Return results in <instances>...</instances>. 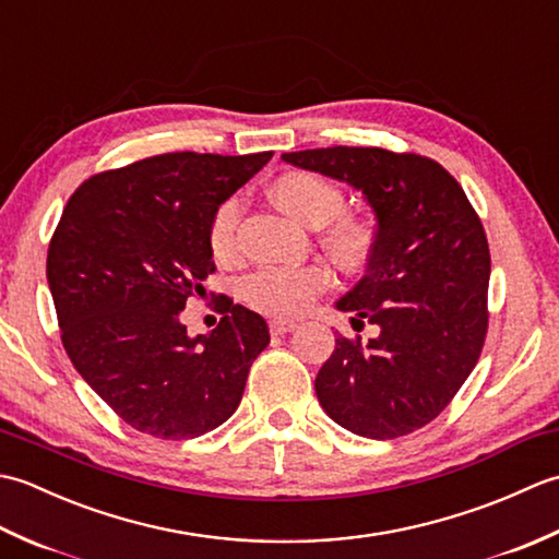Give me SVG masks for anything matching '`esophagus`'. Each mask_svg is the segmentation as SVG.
Segmentation results:
<instances>
[{"label": "esophagus", "mask_w": 559, "mask_h": 559, "mask_svg": "<svg viewBox=\"0 0 559 559\" xmlns=\"http://www.w3.org/2000/svg\"><path fill=\"white\" fill-rule=\"evenodd\" d=\"M295 326H298V324H295L293 322V319H271V322H269V329H271V334L273 336H283V334H288V331H293Z\"/></svg>", "instance_id": "34e87169"}]
</instances>
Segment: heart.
<instances>
[{
  "label": "heart",
  "mask_w": 559,
  "mask_h": 559,
  "mask_svg": "<svg viewBox=\"0 0 559 559\" xmlns=\"http://www.w3.org/2000/svg\"><path fill=\"white\" fill-rule=\"evenodd\" d=\"M276 204L307 225L324 223V245L343 261H358L370 247V228L343 211V192L329 180L312 173H286L271 187ZM237 225H240V201L235 197L223 201L213 213L209 240L218 259L237 254ZM329 286L324 266H266L254 271L242 283V298L266 314H300Z\"/></svg>",
  "instance_id": "1"
}]
</instances>
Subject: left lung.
I'll return each mask as SVG.
<instances>
[{
  "label": "left lung",
  "instance_id": "obj_1",
  "mask_svg": "<svg viewBox=\"0 0 559 559\" xmlns=\"http://www.w3.org/2000/svg\"><path fill=\"white\" fill-rule=\"evenodd\" d=\"M281 158L358 189L377 218L365 276L336 307L379 334L336 338L314 379L319 403L360 437L420 430L456 396L488 334L490 249L476 209L418 153L334 146Z\"/></svg>",
  "mask_w": 559,
  "mask_h": 559
}]
</instances>
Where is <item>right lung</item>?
I'll list each match as a JSON object with an SVG mask.
<instances>
[{"instance_id":"1","label":"right lung","mask_w":559,"mask_h":559,"mask_svg":"<svg viewBox=\"0 0 559 559\" xmlns=\"http://www.w3.org/2000/svg\"><path fill=\"white\" fill-rule=\"evenodd\" d=\"M271 156L163 153L88 177L67 201L47 249L64 350L139 432L192 439L240 406L269 346L264 317L221 295L218 326L189 338L180 312L216 271L213 213Z\"/></svg>"}]
</instances>
